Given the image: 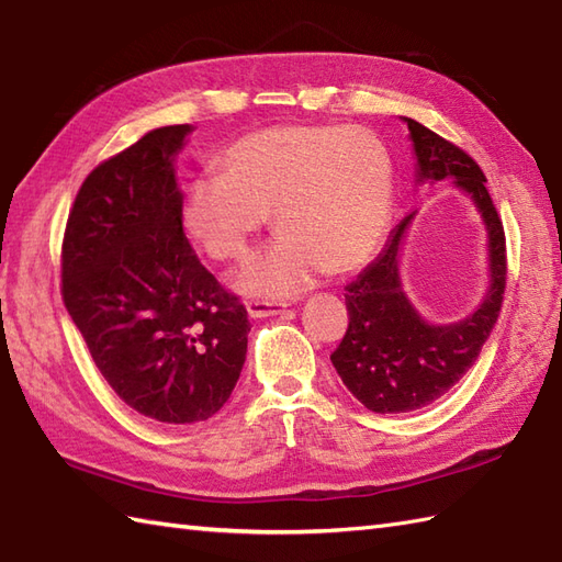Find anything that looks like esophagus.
I'll use <instances>...</instances> for the list:
<instances>
[{
  "instance_id": "esophagus-1",
  "label": "esophagus",
  "mask_w": 562,
  "mask_h": 562,
  "mask_svg": "<svg viewBox=\"0 0 562 562\" xmlns=\"http://www.w3.org/2000/svg\"><path fill=\"white\" fill-rule=\"evenodd\" d=\"M288 304L284 302H248L246 312L250 318H268V316H278L284 314Z\"/></svg>"
}]
</instances>
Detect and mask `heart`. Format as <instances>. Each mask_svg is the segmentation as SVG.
I'll use <instances>...</instances> for the list:
<instances>
[{"label": "heart", "mask_w": 562, "mask_h": 562, "mask_svg": "<svg viewBox=\"0 0 562 562\" xmlns=\"http://www.w3.org/2000/svg\"><path fill=\"white\" fill-rule=\"evenodd\" d=\"M183 198V229L207 258L244 260L268 222L282 236L232 280L246 296L302 294L324 274L364 266L384 236L393 159L362 125H270L238 137Z\"/></svg>", "instance_id": "obj_1"}]
</instances>
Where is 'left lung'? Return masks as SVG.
<instances>
[{"label":"left lung","instance_id":"left-lung-1","mask_svg":"<svg viewBox=\"0 0 562 562\" xmlns=\"http://www.w3.org/2000/svg\"><path fill=\"white\" fill-rule=\"evenodd\" d=\"M401 121L413 142L415 186L451 181L479 210L487 236V290L473 314L451 324H432L417 312L403 290L398 260L417 210L405 214L376 260L345 288L350 326L330 355L342 384L372 413L420 411L457 386L491 338L507 280L503 222L481 166L413 117Z\"/></svg>","mask_w":562,"mask_h":562}]
</instances>
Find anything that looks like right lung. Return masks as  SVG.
I'll return each mask as SVG.
<instances>
[{"mask_svg":"<svg viewBox=\"0 0 562 562\" xmlns=\"http://www.w3.org/2000/svg\"><path fill=\"white\" fill-rule=\"evenodd\" d=\"M193 125L157 127L81 183L63 244V296L99 372L159 423L207 420L246 362L248 316L183 232L176 157Z\"/></svg>","mask_w":562,"mask_h":562,"instance_id":"right-lung-1","label":"right lung"}]
</instances>
